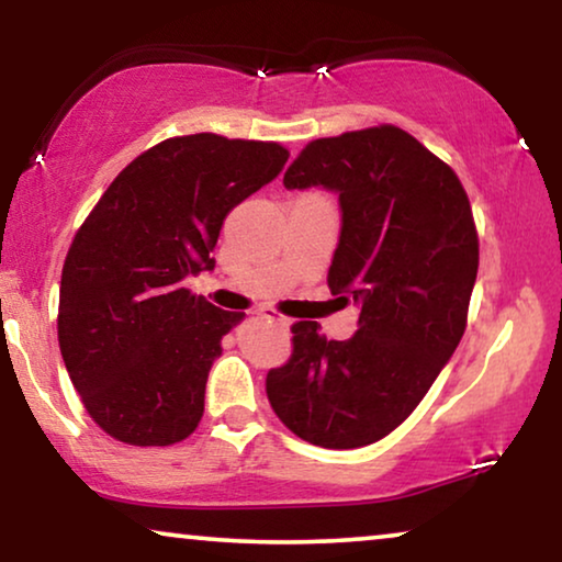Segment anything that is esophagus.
Instances as JSON below:
<instances>
[{
  "instance_id": "1",
  "label": "esophagus",
  "mask_w": 562,
  "mask_h": 562,
  "mask_svg": "<svg viewBox=\"0 0 562 562\" xmlns=\"http://www.w3.org/2000/svg\"><path fill=\"white\" fill-rule=\"evenodd\" d=\"M258 314H260V317H263V319H268V322H276V325H289L286 317H281V314H276V312H271V310H260Z\"/></svg>"
}]
</instances>
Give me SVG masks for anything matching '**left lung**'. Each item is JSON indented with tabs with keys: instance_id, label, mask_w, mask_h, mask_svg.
Listing matches in <instances>:
<instances>
[{
	"instance_id": "1",
	"label": "left lung",
	"mask_w": 562,
	"mask_h": 562,
	"mask_svg": "<svg viewBox=\"0 0 562 562\" xmlns=\"http://www.w3.org/2000/svg\"><path fill=\"white\" fill-rule=\"evenodd\" d=\"M283 187L337 194L327 286L358 306V329L327 340L317 322H296L268 402L306 442L363 448L409 417L463 337L479 273L471 202L452 168L394 125L310 143Z\"/></svg>"
}]
</instances>
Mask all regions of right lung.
I'll return each mask as SVG.
<instances>
[{"instance_id":"add662e5","label":"right lung","mask_w":562,"mask_h":562,"mask_svg":"<svg viewBox=\"0 0 562 562\" xmlns=\"http://www.w3.org/2000/svg\"><path fill=\"white\" fill-rule=\"evenodd\" d=\"M286 158L279 143L171 137L137 156L76 233L60 276V356L114 440L164 448L196 429L222 337L245 314L183 281L214 271L222 222Z\"/></svg>"}]
</instances>
